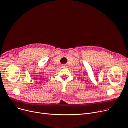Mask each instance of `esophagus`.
I'll return each mask as SVG.
<instances>
[{"label":"esophagus","instance_id":"obj_1","mask_svg":"<svg viewBox=\"0 0 128 128\" xmlns=\"http://www.w3.org/2000/svg\"><path fill=\"white\" fill-rule=\"evenodd\" d=\"M62 68H66V66L65 65H63L62 66Z\"/></svg>","mask_w":128,"mask_h":128}]
</instances>
